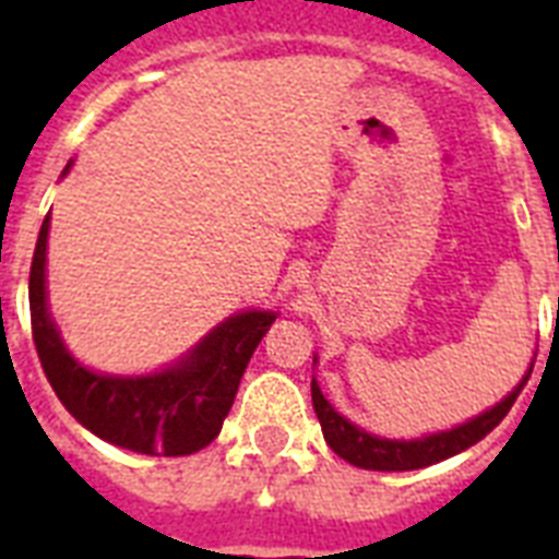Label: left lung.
Masks as SVG:
<instances>
[{"label":"left lung","mask_w":559,"mask_h":559,"mask_svg":"<svg viewBox=\"0 0 559 559\" xmlns=\"http://www.w3.org/2000/svg\"><path fill=\"white\" fill-rule=\"evenodd\" d=\"M528 377L531 373H525V380L502 403H496L490 412H485V415L473 417V420L455 426L450 432L429 435V438H417V441H389V438H377V435L362 432L359 426L348 424L340 412H333V406L324 400L316 380L310 382V394H313V408L319 424H322L324 441H328V447L340 459H345L354 467L394 473V469L429 467V464H438V461L450 459V455H459L467 447L481 441L485 435H490L496 426L502 424L504 415L511 412V406L520 397V391L525 389Z\"/></svg>","instance_id":"left-lung-1"}]
</instances>
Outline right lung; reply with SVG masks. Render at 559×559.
<instances>
[{
	"mask_svg": "<svg viewBox=\"0 0 559 559\" xmlns=\"http://www.w3.org/2000/svg\"><path fill=\"white\" fill-rule=\"evenodd\" d=\"M48 214L31 261V333L39 366L69 415L104 441L144 455H191L219 435L237 385L275 313L231 316L179 366L153 377H104L69 357L46 310Z\"/></svg>",
	"mask_w": 559,
	"mask_h": 559,
	"instance_id": "obj_1",
	"label": "right lung"
}]
</instances>
